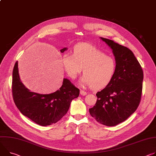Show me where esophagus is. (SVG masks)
<instances>
[{"mask_svg":"<svg viewBox=\"0 0 156 156\" xmlns=\"http://www.w3.org/2000/svg\"><path fill=\"white\" fill-rule=\"evenodd\" d=\"M87 93L86 92V91H83V90H80V94L81 95H82V96H84V95H87Z\"/></svg>","mask_w":156,"mask_h":156,"instance_id":"obj_1","label":"esophagus"}]
</instances>
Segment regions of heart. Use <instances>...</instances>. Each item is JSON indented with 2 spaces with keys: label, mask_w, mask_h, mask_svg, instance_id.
<instances>
[{
  "label": "heart",
  "mask_w": 156,
  "mask_h": 156,
  "mask_svg": "<svg viewBox=\"0 0 156 156\" xmlns=\"http://www.w3.org/2000/svg\"><path fill=\"white\" fill-rule=\"evenodd\" d=\"M63 63L67 75L75 79L83 68L81 83L94 90L106 87L115 75V60L93 45L83 44L76 46L73 54L65 53Z\"/></svg>",
  "instance_id": "b5f03b06"
}]
</instances>
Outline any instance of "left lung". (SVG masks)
Masks as SVG:
<instances>
[{"instance_id": "8db88e82", "label": "left lung", "mask_w": 156, "mask_h": 156, "mask_svg": "<svg viewBox=\"0 0 156 156\" xmlns=\"http://www.w3.org/2000/svg\"><path fill=\"white\" fill-rule=\"evenodd\" d=\"M101 38L112 49L116 68L111 82L96 94L98 100L89 111L99 123L114 126L126 120L139 106L143 71L131 50L113 40Z\"/></svg>"}]
</instances>
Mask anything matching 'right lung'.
<instances>
[{"label":"right lung","instance_id":"1","mask_svg":"<svg viewBox=\"0 0 156 156\" xmlns=\"http://www.w3.org/2000/svg\"><path fill=\"white\" fill-rule=\"evenodd\" d=\"M66 50L64 48L60 51ZM12 90L13 101L22 114L43 126L60 120L66 114L71 101L80 94V90L66 78L61 88L53 93L40 94L30 91L20 81L18 62L13 69Z\"/></svg>","mask_w":156,"mask_h":156}]
</instances>
